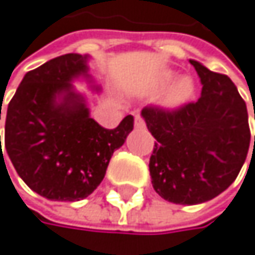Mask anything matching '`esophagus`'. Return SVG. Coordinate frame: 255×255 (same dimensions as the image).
I'll list each match as a JSON object with an SVG mask.
<instances>
[{"instance_id": "obj_1", "label": "esophagus", "mask_w": 255, "mask_h": 255, "mask_svg": "<svg viewBox=\"0 0 255 255\" xmlns=\"http://www.w3.org/2000/svg\"><path fill=\"white\" fill-rule=\"evenodd\" d=\"M146 126V123H144V119L139 116V114H136L135 116V128L136 129H143Z\"/></svg>"}]
</instances>
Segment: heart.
<instances>
[{
	"mask_svg": "<svg viewBox=\"0 0 255 255\" xmlns=\"http://www.w3.org/2000/svg\"><path fill=\"white\" fill-rule=\"evenodd\" d=\"M169 79V77H167ZM193 93V85H192V80L184 77L181 80H178L173 86L172 90L167 96V102L170 105H181L184 103L190 96Z\"/></svg>",
	"mask_w": 255,
	"mask_h": 255,
	"instance_id": "heart-1",
	"label": "heart"
}]
</instances>
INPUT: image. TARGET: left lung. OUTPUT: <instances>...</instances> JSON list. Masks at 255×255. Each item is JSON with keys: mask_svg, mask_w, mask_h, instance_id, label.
<instances>
[{"mask_svg": "<svg viewBox=\"0 0 255 255\" xmlns=\"http://www.w3.org/2000/svg\"><path fill=\"white\" fill-rule=\"evenodd\" d=\"M190 63L202 82L196 102L173 109L149 105L141 111L156 139L149 161L152 185L165 201L182 205L207 202L227 190L251 139L247 103L231 79L196 60Z\"/></svg>", "mask_w": 255, "mask_h": 255, "instance_id": "obj_1", "label": "left lung"}]
</instances>
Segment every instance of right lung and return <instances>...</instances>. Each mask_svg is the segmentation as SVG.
Instances as JSON below:
<instances>
[{
	"instance_id": "obj_1",
	"label": "right lung",
	"mask_w": 255,
	"mask_h": 255,
	"mask_svg": "<svg viewBox=\"0 0 255 255\" xmlns=\"http://www.w3.org/2000/svg\"><path fill=\"white\" fill-rule=\"evenodd\" d=\"M86 60L70 53L28 71L7 106V155L33 192L51 201L90 196L103 181L112 153L133 129L132 116L116 129H105L90 117L70 83L86 74ZM59 95L64 96L60 104Z\"/></svg>"
}]
</instances>
